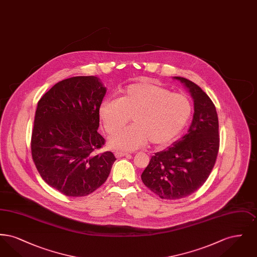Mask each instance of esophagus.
I'll return each instance as SVG.
<instances>
[{"instance_id": "34e87169", "label": "esophagus", "mask_w": 257, "mask_h": 257, "mask_svg": "<svg viewBox=\"0 0 257 257\" xmlns=\"http://www.w3.org/2000/svg\"><path fill=\"white\" fill-rule=\"evenodd\" d=\"M128 155H130V154L127 153V152H120V151H115V152H114V156H115L116 158H120V157L128 156Z\"/></svg>"}]
</instances>
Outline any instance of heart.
<instances>
[{
  "instance_id": "obj_1",
  "label": "heart",
  "mask_w": 257,
  "mask_h": 257,
  "mask_svg": "<svg viewBox=\"0 0 257 257\" xmlns=\"http://www.w3.org/2000/svg\"><path fill=\"white\" fill-rule=\"evenodd\" d=\"M192 103L181 92L149 81L131 84L119 98H108L99 107V118L105 130L113 134L130 120L134 124L110 137L109 146L120 151H133L149 141L167 145L179 134L192 114Z\"/></svg>"
}]
</instances>
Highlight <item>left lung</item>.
Wrapping results in <instances>:
<instances>
[{
    "mask_svg": "<svg viewBox=\"0 0 257 257\" xmlns=\"http://www.w3.org/2000/svg\"><path fill=\"white\" fill-rule=\"evenodd\" d=\"M172 79L190 92L195 112L188 133L156 152L142 173L144 184L164 199L182 198L198 190L213 170L220 147L218 113L212 100L192 81Z\"/></svg>",
    "mask_w": 257,
    "mask_h": 257,
    "instance_id": "left-lung-1",
    "label": "left lung"
}]
</instances>
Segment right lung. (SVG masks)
Returning <instances> with one entry per match:
<instances>
[{"label": "right lung", "instance_id": "1", "mask_svg": "<svg viewBox=\"0 0 257 257\" xmlns=\"http://www.w3.org/2000/svg\"><path fill=\"white\" fill-rule=\"evenodd\" d=\"M107 88L95 76L57 83L37 103L32 156L42 179L68 196H85L104 183L115 161L97 132L99 107Z\"/></svg>", "mask_w": 257, "mask_h": 257}]
</instances>
